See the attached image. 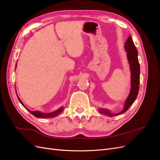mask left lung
Wrapping results in <instances>:
<instances>
[{"label":"left lung","mask_w":160,"mask_h":160,"mask_svg":"<svg viewBox=\"0 0 160 160\" xmlns=\"http://www.w3.org/2000/svg\"><path fill=\"white\" fill-rule=\"evenodd\" d=\"M125 49L128 52V59L129 62L131 72H132V79H131V81H132V88H131L130 93L128 98L125 103L124 109L120 113L117 114H111L107 109H99V112L101 114L109 115V117H113V116L121 115L125 113L131 107V105L133 103L139 93L140 67L138 57V52L131 36H129L128 40L125 42Z\"/></svg>","instance_id":"1"}]
</instances>
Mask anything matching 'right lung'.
I'll return each instance as SVG.
<instances>
[{"label": "right lung", "mask_w": 160, "mask_h": 160, "mask_svg": "<svg viewBox=\"0 0 160 160\" xmlns=\"http://www.w3.org/2000/svg\"><path fill=\"white\" fill-rule=\"evenodd\" d=\"M17 98H18L19 101H20V103L24 106L23 103H22V101L20 100V99L18 98V96H17ZM24 107H25V106H24ZM26 109H27V108H26ZM27 109L28 111H29V112H30L32 115H33L34 116H35V117H37V118H54V117H55V116H57V115H58L59 114H60V113L62 112V109H63V108H59L58 110H57V111H53V112H52V113H43L40 112V111H32L28 110V109Z\"/></svg>", "instance_id": "add662e5"}]
</instances>
